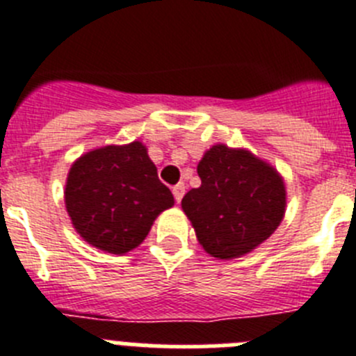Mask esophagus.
I'll list each match as a JSON object with an SVG mask.
<instances>
[{"label": "esophagus", "mask_w": 356, "mask_h": 356, "mask_svg": "<svg viewBox=\"0 0 356 356\" xmlns=\"http://www.w3.org/2000/svg\"><path fill=\"white\" fill-rule=\"evenodd\" d=\"M172 194H175L176 203H180L181 197H184V194H185V185H184V184L175 185V187H172Z\"/></svg>", "instance_id": "obj_1"}]
</instances>
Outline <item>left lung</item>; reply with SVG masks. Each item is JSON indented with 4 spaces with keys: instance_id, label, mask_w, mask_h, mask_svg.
I'll use <instances>...</instances> for the list:
<instances>
[{
    "instance_id": "obj_1",
    "label": "left lung",
    "mask_w": 356,
    "mask_h": 356,
    "mask_svg": "<svg viewBox=\"0 0 356 356\" xmlns=\"http://www.w3.org/2000/svg\"><path fill=\"white\" fill-rule=\"evenodd\" d=\"M201 185L181 209L203 250L221 260L237 259L275 234L285 213L284 178L248 149L216 144L197 163Z\"/></svg>"
}]
</instances>
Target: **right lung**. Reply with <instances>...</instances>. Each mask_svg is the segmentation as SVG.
<instances>
[{"instance_id":"obj_1","label":"right lung","mask_w":356,"mask_h":356,"mask_svg":"<svg viewBox=\"0 0 356 356\" xmlns=\"http://www.w3.org/2000/svg\"><path fill=\"white\" fill-rule=\"evenodd\" d=\"M64 196L80 237L114 254L139 246L159 213L175 205L139 140L81 155L69 169Z\"/></svg>"}]
</instances>
